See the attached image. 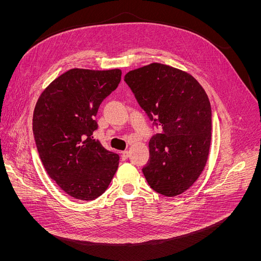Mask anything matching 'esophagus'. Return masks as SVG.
<instances>
[{"label": "esophagus", "mask_w": 261, "mask_h": 261, "mask_svg": "<svg viewBox=\"0 0 261 261\" xmlns=\"http://www.w3.org/2000/svg\"><path fill=\"white\" fill-rule=\"evenodd\" d=\"M128 156H129V151H128V150H124V151H122V159L123 160H126Z\"/></svg>", "instance_id": "1"}]
</instances>
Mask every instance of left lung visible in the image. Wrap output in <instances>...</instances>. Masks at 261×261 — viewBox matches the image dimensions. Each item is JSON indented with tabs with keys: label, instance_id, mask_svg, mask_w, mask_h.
I'll use <instances>...</instances> for the list:
<instances>
[{
	"label": "left lung",
	"instance_id": "1",
	"mask_svg": "<svg viewBox=\"0 0 261 261\" xmlns=\"http://www.w3.org/2000/svg\"><path fill=\"white\" fill-rule=\"evenodd\" d=\"M124 81L149 118L162 127L149 141L143 172L153 191L183 194L203 171L211 143V106L206 91L184 70L161 63L134 69Z\"/></svg>",
	"mask_w": 261,
	"mask_h": 261
}]
</instances>
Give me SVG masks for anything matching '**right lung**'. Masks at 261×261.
<instances>
[{
	"label": "right lung",
	"mask_w": 261,
	"mask_h": 261,
	"mask_svg": "<svg viewBox=\"0 0 261 261\" xmlns=\"http://www.w3.org/2000/svg\"><path fill=\"white\" fill-rule=\"evenodd\" d=\"M122 70L73 68L39 97L33 130L39 156L49 176L73 198L93 200L103 194L118 167V154L93 139L94 116L116 89Z\"/></svg>",
	"instance_id": "obj_1"
}]
</instances>
